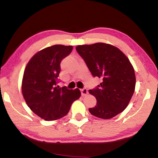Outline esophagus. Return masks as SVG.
Returning <instances> with one entry per match:
<instances>
[{
  "label": "esophagus",
  "instance_id": "obj_1",
  "mask_svg": "<svg viewBox=\"0 0 158 158\" xmlns=\"http://www.w3.org/2000/svg\"><path fill=\"white\" fill-rule=\"evenodd\" d=\"M81 95L83 96H85L88 94V90L86 89H81Z\"/></svg>",
  "mask_w": 158,
  "mask_h": 158
}]
</instances>
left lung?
<instances>
[{"label":"left lung","instance_id":"obj_1","mask_svg":"<svg viewBox=\"0 0 158 158\" xmlns=\"http://www.w3.org/2000/svg\"><path fill=\"white\" fill-rule=\"evenodd\" d=\"M76 50L93 76L102 79L95 89L89 90L97 100L90 113L102 119L121 113L129 104L136 84L135 69L127 57L117 47L102 42L79 45Z\"/></svg>","mask_w":158,"mask_h":158}]
</instances>
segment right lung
I'll return each instance as SVG.
<instances>
[{"label": "right lung", "instance_id": "right-lung-1", "mask_svg": "<svg viewBox=\"0 0 158 158\" xmlns=\"http://www.w3.org/2000/svg\"><path fill=\"white\" fill-rule=\"evenodd\" d=\"M73 46L53 45L36 53L26 65L22 79V94L32 111L45 121L61 118L74 100L79 89L57 85L60 62L73 51Z\"/></svg>", "mask_w": 158, "mask_h": 158}]
</instances>
